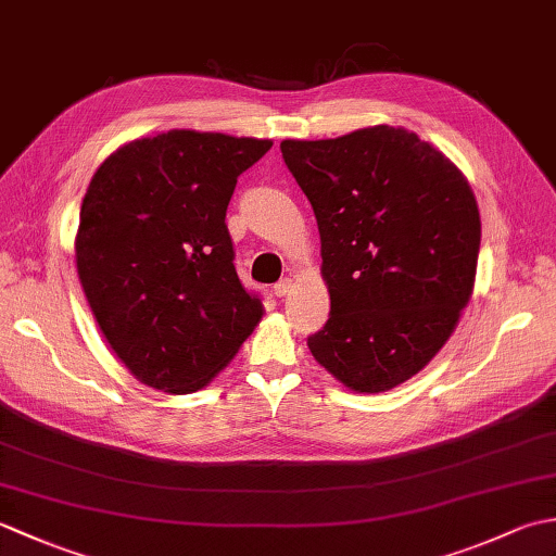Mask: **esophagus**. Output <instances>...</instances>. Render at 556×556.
<instances>
[{"mask_svg": "<svg viewBox=\"0 0 556 556\" xmlns=\"http://www.w3.org/2000/svg\"><path fill=\"white\" fill-rule=\"evenodd\" d=\"M291 279H281V281H277V285H275V293H277V296L281 299V296H287V293L291 291Z\"/></svg>", "mask_w": 556, "mask_h": 556, "instance_id": "34e87169", "label": "esophagus"}]
</instances>
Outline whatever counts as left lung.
<instances>
[{"label":"left lung","mask_w":556,"mask_h":556,"mask_svg":"<svg viewBox=\"0 0 556 556\" xmlns=\"http://www.w3.org/2000/svg\"><path fill=\"white\" fill-rule=\"evenodd\" d=\"M323 243L329 320L315 361L353 392L410 380L452 337L473 293L480 212L440 150L394 126L285 140Z\"/></svg>","instance_id":"8db88e82"}]
</instances>
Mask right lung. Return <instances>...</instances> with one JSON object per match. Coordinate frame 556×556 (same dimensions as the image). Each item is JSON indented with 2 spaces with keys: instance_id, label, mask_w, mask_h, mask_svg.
I'll return each instance as SVG.
<instances>
[{
  "instance_id": "add662e5",
  "label": "right lung",
  "mask_w": 556,
  "mask_h": 556,
  "mask_svg": "<svg viewBox=\"0 0 556 556\" xmlns=\"http://www.w3.org/2000/svg\"><path fill=\"white\" fill-rule=\"evenodd\" d=\"M271 140L174 128L100 164L80 205L76 267L90 311L136 380L205 387L263 317L233 267L227 207Z\"/></svg>"
}]
</instances>
